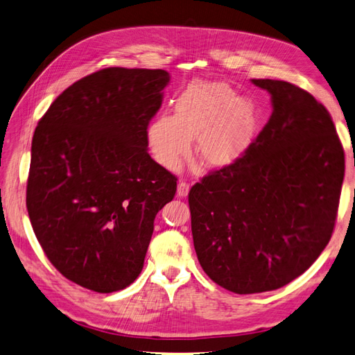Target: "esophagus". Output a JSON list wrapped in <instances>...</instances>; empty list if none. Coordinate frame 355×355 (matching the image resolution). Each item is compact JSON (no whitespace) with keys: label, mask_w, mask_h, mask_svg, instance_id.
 <instances>
[{"label":"esophagus","mask_w":355,"mask_h":355,"mask_svg":"<svg viewBox=\"0 0 355 355\" xmlns=\"http://www.w3.org/2000/svg\"><path fill=\"white\" fill-rule=\"evenodd\" d=\"M189 191H190V184H189L187 181L181 180V181L178 182V189H177L178 197H186V196L189 194Z\"/></svg>","instance_id":"esophagus-1"}]
</instances>
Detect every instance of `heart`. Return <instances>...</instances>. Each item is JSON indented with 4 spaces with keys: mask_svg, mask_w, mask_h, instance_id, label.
Segmentation results:
<instances>
[{
    "mask_svg": "<svg viewBox=\"0 0 355 355\" xmlns=\"http://www.w3.org/2000/svg\"><path fill=\"white\" fill-rule=\"evenodd\" d=\"M258 126L255 105L223 83L190 85L174 103V116L159 114L146 132L148 146L161 166L175 171L191 141L209 166H225L250 148Z\"/></svg>",
    "mask_w": 355,
    "mask_h": 355,
    "instance_id": "1",
    "label": "heart"
}]
</instances>
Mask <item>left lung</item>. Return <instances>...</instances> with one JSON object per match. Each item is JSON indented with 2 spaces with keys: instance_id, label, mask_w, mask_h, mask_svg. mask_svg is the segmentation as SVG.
<instances>
[{
  "instance_id": "1",
  "label": "left lung",
  "mask_w": 355,
  "mask_h": 355,
  "mask_svg": "<svg viewBox=\"0 0 355 355\" xmlns=\"http://www.w3.org/2000/svg\"><path fill=\"white\" fill-rule=\"evenodd\" d=\"M270 92L272 113L234 164L189 194L198 263L238 295L280 288L328 245L344 181V149L331 114L286 81L252 80Z\"/></svg>"
}]
</instances>
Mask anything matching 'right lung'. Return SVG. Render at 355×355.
<instances>
[{"mask_svg": "<svg viewBox=\"0 0 355 355\" xmlns=\"http://www.w3.org/2000/svg\"><path fill=\"white\" fill-rule=\"evenodd\" d=\"M169 80L164 69L105 68L68 87L37 123L28 218L53 267L81 287L132 284L155 216L175 196L177 177L146 139Z\"/></svg>", "mask_w": 355, "mask_h": 355, "instance_id": "add662e5", "label": "right lung"}]
</instances>
